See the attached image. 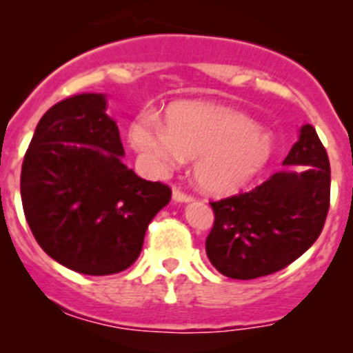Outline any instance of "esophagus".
Wrapping results in <instances>:
<instances>
[{
	"instance_id": "34e87169",
	"label": "esophagus",
	"mask_w": 353,
	"mask_h": 353,
	"mask_svg": "<svg viewBox=\"0 0 353 353\" xmlns=\"http://www.w3.org/2000/svg\"><path fill=\"white\" fill-rule=\"evenodd\" d=\"M172 199L176 203H190V201H193V196H190V194L183 193V191H179V190H174Z\"/></svg>"
}]
</instances>
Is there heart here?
<instances>
[{"instance_id": "heart-1", "label": "heart", "mask_w": 353, "mask_h": 353, "mask_svg": "<svg viewBox=\"0 0 353 353\" xmlns=\"http://www.w3.org/2000/svg\"><path fill=\"white\" fill-rule=\"evenodd\" d=\"M130 143L150 169L193 157V177L210 194H234L263 172L273 155L272 134L236 109L184 102L167 109L165 123L145 110L130 124Z\"/></svg>"}]
</instances>
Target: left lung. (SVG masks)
Listing matches in <instances>:
<instances>
[{
  "label": "left lung",
  "instance_id": "1",
  "mask_svg": "<svg viewBox=\"0 0 353 353\" xmlns=\"http://www.w3.org/2000/svg\"><path fill=\"white\" fill-rule=\"evenodd\" d=\"M285 167L251 193L210 203V263L222 275L252 280L285 268L321 234L330 208V160L311 124L283 160Z\"/></svg>",
  "mask_w": 353,
  "mask_h": 353
}]
</instances>
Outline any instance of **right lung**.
<instances>
[{
  "mask_svg": "<svg viewBox=\"0 0 353 353\" xmlns=\"http://www.w3.org/2000/svg\"><path fill=\"white\" fill-rule=\"evenodd\" d=\"M105 94H78L39 121L20 177L25 219L54 261L112 275L140 256L152 219L170 201L165 184L128 169Z\"/></svg>",
  "mask_w": 353,
  "mask_h": 353,
  "instance_id": "right-lung-1",
  "label": "right lung"
}]
</instances>
